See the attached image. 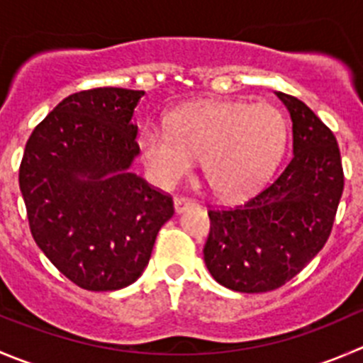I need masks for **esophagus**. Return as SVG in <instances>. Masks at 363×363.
Returning a JSON list of instances; mask_svg holds the SVG:
<instances>
[{"instance_id": "34e87169", "label": "esophagus", "mask_w": 363, "mask_h": 363, "mask_svg": "<svg viewBox=\"0 0 363 363\" xmlns=\"http://www.w3.org/2000/svg\"><path fill=\"white\" fill-rule=\"evenodd\" d=\"M192 206H198V201H194L191 198H185V196H176L174 198V210L178 213H182L187 208H192Z\"/></svg>"}]
</instances>
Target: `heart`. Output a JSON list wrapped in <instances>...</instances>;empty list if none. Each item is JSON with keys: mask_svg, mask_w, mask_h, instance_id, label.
<instances>
[{"mask_svg": "<svg viewBox=\"0 0 363 363\" xmlns=\"http://www.w3.org/2000/svg\"><path fill=\"white\" fill-rule=\"evenodd\" d=\"M287 123L269 103H205L178 110L167 128L147 124L139 150L151 178L178 184L203 158V174L216 192L242 196L260 185L281 157Z\"/></svg>", "mask_w": 363, "mask_h": 363, "instance_id": "b5f03b06", "label": "heart"}]
</instances>
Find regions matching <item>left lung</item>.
Masks as SVG:
<instances>
[{"mask_svg": "<svg viewBox=\"0 0 363 363\" xmlns=\"http://www.w3.org/2000/svg\"><path fill=\"white\" fill-rule=\"evenodd\" d=\"M276 94L291 112L294 153L242 203L208 210L203 247L213 279L247 294L281 287L323 250L344 191L333 132L301 99Z\"/></svg>", "mask_w": 363, "mask_h": 363, "instance_id": "1", "label": "left lung"}]
</instances>
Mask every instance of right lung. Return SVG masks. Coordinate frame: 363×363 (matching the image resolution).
I'll use <instances>...</instances> for the list:
<instances>
[{"mask_svg": "<svg viewBox=\"0 0 363 363\" xmlns=\"http://www.w3.org/2000/svg\"><path fill=\"white\" fill-rule=\"evenodd\" d=\"M144 91L98 87L62 99L35 126L19 165L33 240L85 291H117L143 274L172 198L130 171L133 110Z\"/></svg>", "mask_w": 363, "mask_h": 363, "instance_id": "obj_1", "label": "right lung"}]
</instances>
